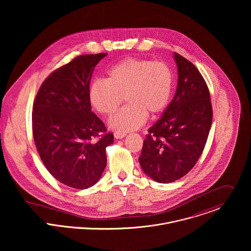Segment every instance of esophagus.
Returning <instances> with one entry per match:
<instances>
[{"label":"esophagus","mask_w":251,"mask_h":251,"mask_svg":"<svg viewBox=\"0 0 251 251\" xmlns=\"http://www.w3.org/2000/svg\"><path fill=\"white\" fill-rule=\"evenodd\" d=\"M126 135V134L124 133V132H115V133H114V136H115L116 139H122V138H124Z\"/></svg>","instance_id":"obj_1"}]
</instances>
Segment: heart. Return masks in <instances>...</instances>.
<instances>
[{
  "label": "heart",
  "mask_w": 251,
  "mask_h": 251,
  "mask_svg": "<svg viewBox=\"0 0 251 251\" xmlns=\"http://www.w3.org/2000/svg\"><path fill=\"white\" fill-rule=\"evenodd\" d=\"M172 84V72L165 63L128 58L112 67L107 79L92 82L89 99L100 114L110 116L125 98L127 104L109 120V126L127 132L141 127L148 114L155 116L165 109Z\"/></svg>",
  "instance_id": "b5f03b06"
}]
</instances>
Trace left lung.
<instances>
[{
	"label": "left lung",
	"mask_w": 251,
	"mask_h": 251,
	"mask_svg": "<svg viewBox=\"0 0 251 251\" xmlns=\"http://www.w3.org/2000/svg\"><path fill=\"white\" fill-rule=\"evenodd\" d=\"M176 94L149 128L139 162L151 179L168 183L186 175L199 159L213 121L208 86L196 67L177 53Z\"/></svg>",
	"instance_id": "1"
}]
</instances>
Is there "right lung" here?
Instances as JSON below:
<instances>
[{"mask_svg": "<svg viewBox=\"0 0 251 251\" xmlns=\"http://www.w3.org/2000/svg\"><path fill=\"white\" fill-rule=\"evenodd\" d=\"M107 54L82 55L52 72L40 86L33 112V134L39 156L60 182L84 189L96 184L106 166V147L114 142L92 112V74Z\"/></svg>", "mask_w": 251, "mask_h": 251, "instance_id": "1", "label": "right lung"}]
</instances>
